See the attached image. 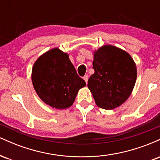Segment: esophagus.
I'll list each match as a JSON object with an SVG mask.
<instances>
[{"instance_id":"obj_1","label":"esophagus","mask_w":160,"mask_h":160,"mask_svg":"<svg viewBox=\"0 0 160 160\" xmlns=\"http://www.w3.org/2000/svg\"><path fill=\"white\" fill-rule=\"evenodd\" d=\"M88 79H89V75H85V76L83 77V80H85V82L87 83L88 82Z\"/></svg>"}]
</instances>
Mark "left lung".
<instances>
[{
  "instance_id": "1",
  "label": "left lung",
  "mask_w": 160,
  "mask_h": 160,
  "mask_svg": "<svg viewBox=\"0 0 160 160\" xmlns=\"http://www.w3.org/2000/svg\"><path fill=\"white\" fill-rule=\"evenodd\" d=\"M92 65L95 73L87 86L97 105L111 110L124 103L137 78L136 66L129 54L113 46H104L95 52Z\"/></svg>"
}]
</instances>
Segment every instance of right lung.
<instances>
[{"instance_id": "1", "label": "right lung", "mask_w": 160, "mask_h": 160, "mask_svg": "<svg viewBox=\"0 0 160 160\" xmlns=\"http://www.w3.org/2000/svg\"><path fill=\"white\" fill-rule=\"evenodd\" d=\"M68 55L55 48L37 60L32 80L36 92L43 102L57 109L71 107L86 82L77 74Z\"/></svg>"}]
</instances>
